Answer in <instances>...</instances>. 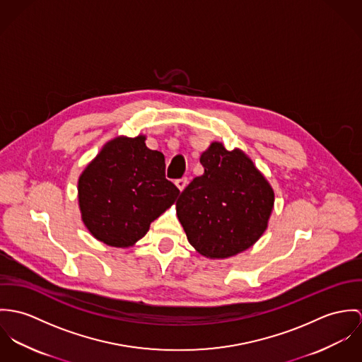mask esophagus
Listing matches in <instances>:
<instances>
[{"mask_svg": "<svg viewBox=\"0 0 362 362\" xmlns=\"http://www.w3.org/2000/svg\"><path fill=\"white\" fill-rule=\"evenodd\" d=\"M175 185H176V187H177L180 192H183V190H185V187L187 186V177H182V179H177V180L175 182Z\"/></svg>", "mask_w": 362, "mask_h": 362, "instance_id": "obj_1", "label": "esophagus"}]
</instances>
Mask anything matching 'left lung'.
I'll return each mask as SVG.
<instances>
[{"instance_id":"obj_1","label":"left lung","mask_w":362,"mask_h":362,"mask_svg":"<svg viewBox=\"0 0 362 362\" xmlns=\"http://www.w3.org/2000/svg\"><path fill=\"white\" fill-rule=\"evenodd\" d=\"M204 173L176 202L187 240L201 255L223 259L245 251L268 228L275 193L240 148L212 141L201 154Z\"/></svg>"}]
</instances>
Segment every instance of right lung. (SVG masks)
I'll return each instance as SVG.
<instances>
[{"label": "right lung", "mask_w": 362, "mask_h": 362, "mask_svg": "<svg viewBox=\"0 0 362 362\" xmlns=\"http://www.w3.org/2000/svg\"><path fill=\"white\" fill-rule=\"evenodd\" d=\"M146 134L107 141L78 180L81 221L107 245H134L179 196L165 177V157L146 146Z\"/></svg>", "instance_id": "obj_1"}]
</instances>
